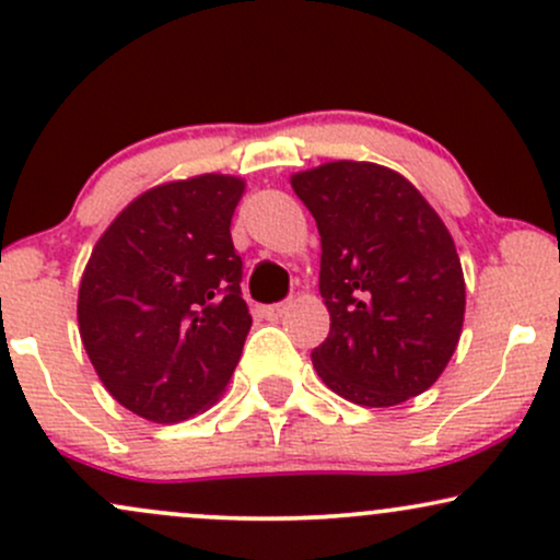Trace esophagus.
Returning <instances> with one entry per match:
<instances>
[{
  "instance_id": "esophagus-1",
  "label": "esophagus",
  "mask_w": 560,
  "mask_h": 560,
  "mask_svg": "<svg viewBox=\"0 0 560 560\" xmlns=\"http://www.w3.org/2000/svg\"><path fill=\"white\" fill-rule=\"evenodd\" d=\"M287 313V303H273V305H266L262 308V316L268 318V322H276V318H281Z\"/></svg>"
}]
</instances>
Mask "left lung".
Instances as JSON below:
<instances>
[{"mask_svg": "<svg viewBox=\"0 0 560 560\" xmlns=\"http://www.w3.org/2000/svg\"><path fill=\"white\" fill-rule=\"evenodd\" d=\"M322 236L318 290L329 335L311 359L324 385L396 407L439 380L459 342L465 279L457 249L407 177L370 162L292 175Z\"/></svg>", "mask_w": 560, "mask_h": 560, "instance_id": "left-lung-1", "label": "left lung"}]
</instances>
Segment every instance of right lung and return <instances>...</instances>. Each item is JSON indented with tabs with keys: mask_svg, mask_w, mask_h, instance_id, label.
<instances>
[{
	"mask_svg": "<svg viewBox=\"0 0 560 560\" xmlns=\"http://www.w3.org/2000/svg\"><path fill=\"white\" fill-rule=\"evenodd\" d=\"M244 180L199 175L127 205L92 249L79 335L121 407L151 422L188 420L229 385L252 316L231 218Z\"/></svg>",
	"mask_w": 560,
	"mask_h": 560,
	"instance_id": "1",
	"label": "right lung"
}]
</instances>
